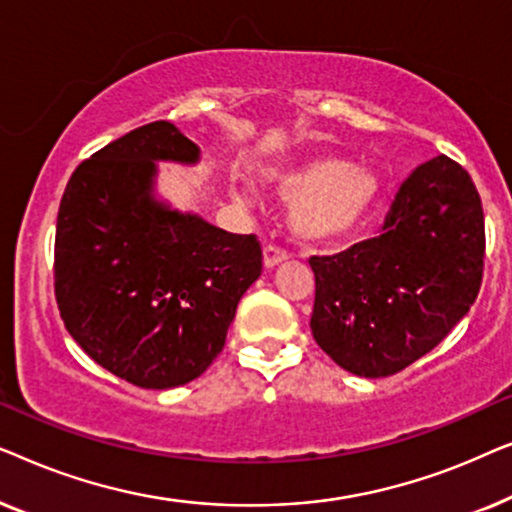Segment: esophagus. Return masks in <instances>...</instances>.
Here are the masks:
<instances>
[{
    "mask_svg": "<svg viewBox=\"0 0 512 512\" xmlns=\"http://www.w3.org/2000/svg\"><path fill=\"white\" fill-rule=\"evenodd\" d=\"M286 258H289V254H286L284 249L275 247V244H268V247L263 249V263H265V268H268V270L277 268V265L284 263Z\"/></svg>",
    "mask_w": 512,
    "mask_h": 512,
    "instance_id": "obj_1",
    "label": "esophagus"
}]
</instances>
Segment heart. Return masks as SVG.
<instances>
[{
    "mask_svg": "<svg viewBox=\"0 0 512 512\" xmlns=\"http://www.w3.org/2000/svg\"><path fill=\"white\" fill-rule=\"evenodd\" d=\"M270 184L291 205V230L305 242H331L347 235L370 212L377 195L373 174L338 156L284 167L270 174Z\"/></svg>",
    "mask_w": 512,
    "mask_h": 512,
    "instance_id": "heart-1",
    "label": "heart"
}]
</instances>
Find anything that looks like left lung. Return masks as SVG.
I'll list each match as a JSON object with an SVG mask.
<instances>
[{
    "instance_id": "1",
    "label": "left lung",
    "mask_w": 512,
    "mask_h": 512,
    "mask_svg": "<svg viewBox=\"0 0 512 512\" xmlns=\"http://www.w3.org/2000/svg\"><path fill=\"white\" fill-rule=\"evenodd\" d=\"M485 214L473 179L438 156L398 188L377 237L312 256L317 345L359 377H387L429 354L478 298Z\"/></svg>"
}]
</instances>
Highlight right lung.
Returning <instances> with one entry per match:
<instances>
[{
  "mask_svg": "<svg viewBox=\"0 0 512 512\" xmlns=\"http://www.w3.org/2000/svg\"><path fill=\"white\" fill-rule=\"evenodd\" d=\"M158 160L200 149L167 121L128 132L76 167L55 228V300L95 363L142 389L200 377L261 277L256 235H235L156 200Z\"/></svg>",
  "mask_w": 512,
  "mask_h": 512,
  "instance_id": "add662e5",
  "label": "right lung"
}]
</instances>
